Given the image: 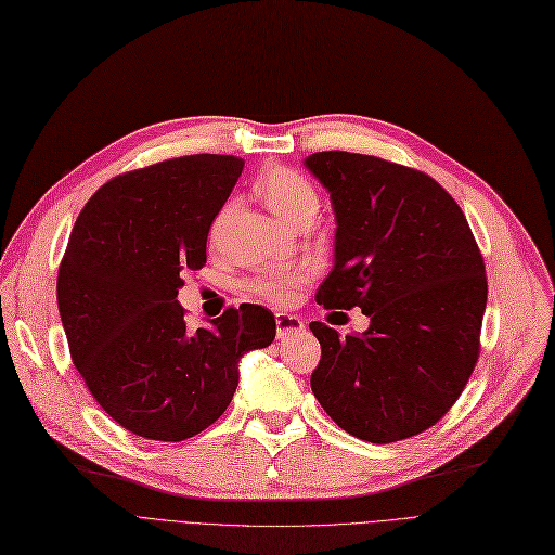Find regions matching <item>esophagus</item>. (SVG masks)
<instances>
[{
	"label": "esophagus",
	"mask_w": 555,
	"mask_h": 555,
	"mask_svg": "<svg viewBox=\"0 0 555 555\" xmlns=\"http://www.w3.org/2000/svg\"><path fill=\"white\" fill-rule=\"evenodd\" d=\"M301 331H306V324H304L301 317L287 314V312H276V335H279V339L293 337Z\"/></svg>",
	"instance_id": "1"
}]
</instances>
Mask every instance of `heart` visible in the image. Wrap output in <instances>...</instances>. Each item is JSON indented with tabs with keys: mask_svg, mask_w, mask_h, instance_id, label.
<instances>
[{
	"mask_svg": "<svg viewBox=\"0 0 555 555\" xmlns=\"http://www.w3.org/2000/svg\"><path fill=\"white\" fill-rule=\"evenodd\" d=\"M258 191L266 199L270 211L285 224H293L301 216H314L319 207V197L314 186L304 178V175L289 170V168H270L262 172L258 180ZM229 204L218 214L211 227V236H218L220 227L229 216ZM306 283V270H279L266 276L256 279L254 287L260 297L274 304H289L295 301L299 289Z\"/></svg>",
	"mask_w": 555,
	"mask_h": 555,
	"instance_id": "heart-1",
	"label": "heart"
}]
</instances>
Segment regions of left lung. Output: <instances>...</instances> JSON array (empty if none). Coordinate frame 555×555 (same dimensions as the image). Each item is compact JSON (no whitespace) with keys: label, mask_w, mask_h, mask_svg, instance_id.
Wrapping results in <instances>:
<instances>
[{"label":"left lung","mask_w":555,"mask_h":555,"mask_svg":"<svg viewBox=\"0 0 555 555\" xmlns=\"http://www.w3.org/2000/svg\"><path fill=\"white\" fill-rule=\"evenodd\" d=\"M304 166L331 193L335 258L324 308H362L364 333L312 322L322 360L310 387L356 439L393 443L441 421L479 358L486 268L452 195L421 170L356 153Z\"/></svg>","instance_id":"8db88e82"}]
</instances>
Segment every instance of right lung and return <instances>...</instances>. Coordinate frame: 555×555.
Instances as JSON below:
<instances>
[{
    "label": "right lung",
    "instance_id": "obj_1",
    "mask_svg": "<svg viewBox=\"0 0 555 555\" xmlns=\"http://www.w3.org/2000/svg\"><path fill=\"white\" fill-rule=\"evenodd\" d=\"M245 162L189 155L101 186L80 211L57 272L74 366L112 421L153 441L216 423L241 360L276 337L272 310L243 304L191 331L182 274L207 262L209 229Z\"/></svg>",
    "mask_w": 555,
    "mask_h": 555
}]
</instances>
